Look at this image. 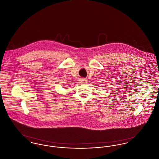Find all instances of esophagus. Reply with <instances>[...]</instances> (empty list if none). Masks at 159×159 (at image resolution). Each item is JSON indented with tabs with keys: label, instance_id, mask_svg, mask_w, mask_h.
Returning a JSON list of instances; mask_svg holds the SVG:
<instances>
[{
	"label": "esophagus",
	"instance_id": "esophagus-1",
	"mask_svg": "<svg viewBox=\"0 0 159 159\" xmlns=\"http://www.w3.org/2000/svg\"><path fill=\"white\" fill-rule=\"evenodd\" d=\"M79 81H80V83H82V84H85V83L87 82V80L85 79H84V78L80 79Z\"/></svg>",
	"mask_w": 159,
	"mask_h": 159
}]
</instances>
